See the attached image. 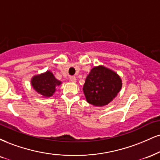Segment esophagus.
<instances>
[{
	"label": "esophagus",
	"mask_w": 160,
	"mask_h": 160,
	"mask_svg": "<svg viewBox=\"0 0 160 160\" xmlns=\"http://www.w3.org/2000/svg\"><path fill=\"white\" fill-rule=\"evenodd\" d=\"M70 80H71V81H72V82H76V78H75L74 76H71L70 77Z\"/></svg>",
	"instance_id": "1"
}]
</instances>
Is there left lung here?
<instances>
[{"mask_svg": "<svg viewBox=\"0 0 160 160\" xmlns=\"http://www.w3.org/2000/svg\"><path fill=\"white\" fill-rule=\"evenodd\" d=\"M122 86L116 73L103 66L91 70L83 85V92L88 103L95 107L107 105L117 96Z\"/></svg>", "mask_w": 160, "mask_h": 160, "instance_id": "1", "label": "left lung"}]
</instances>
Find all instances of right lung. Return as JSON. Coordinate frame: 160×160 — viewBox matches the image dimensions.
Listing matches in <instances>:
<instances>
[{
    "instance_id": "right-lung-1",
    "label": "right lung",
    "mask_w": 160,
    "mask_h": 160,
    "mask_svg": "<svg viewBox=\"0 0 160 160\" xmlns=\"http://www.w3.org/2000/svg\"><path fill=\"white\" fill-rule=\"evenodd\" d=\"M32 86L38 94L44 97H51L55 92L56 86L61 84L59 80H57L51 72L36 75L31 80Z\"/></svg>"
}]
</instances>
